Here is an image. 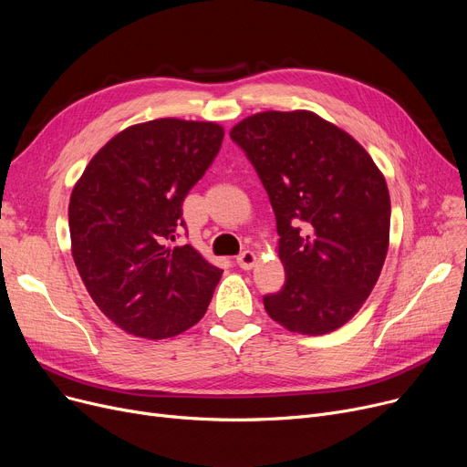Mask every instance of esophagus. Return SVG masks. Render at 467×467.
Listing matches in <instances>:
<instances>
[{
    "mask_svg": "<svg viewBox=\"0 0 467 467\" xmlns=\"http://www.w3.org/2000/svg\"><path fill=\"white\" fill-rule=\"evenodd\" d=\"M236 263H238L240 268H244V271H252L254 265L257 263V255H255L254 252L246 250V252H242V254L236 257Z\"/></svg>",
    "mask_w": 467,
    "mask_h": 467,
    "instance_id": "34e87169",
    "label": "esophagus"
}]
</instances>
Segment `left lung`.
<instances>
[{"label":"left lung","mask_w":467,"mask_h":467,"mask_svg":"<svg viewBox=\"0 0 467 467\" xmlns=\"http://www.w3.org/2000/svg\"><path fill=\"white\" fill-rule=\"evenodd\" d=\"M271 199L285 284L265 310L293 333L345 326L388 254L389 192L371 155L306 109L263 111L231 130Z\"/></svg>","instance_id":"obj_1"}]
</instances>
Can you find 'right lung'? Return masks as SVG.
I'll list each match as a JSON object with an SVG mask.
<instances>
[{"label": "right lung", "mask_w": 467, "mask_h": 467, "mask_svg": "<svg viewBox=\"0 0 467 467\" xmlns=\"http://www.w3.org/2000/svg\"><path fill=\"white\" fill-rule=\"evenodd\" d=\"M217 122L155 119L113 136L69 196L71 255L109 320L143 338L176 337L204 316L221 268L189 244L182 204L223 141Z\"/></svg>", "instance_id": "1"}]
</instances>
